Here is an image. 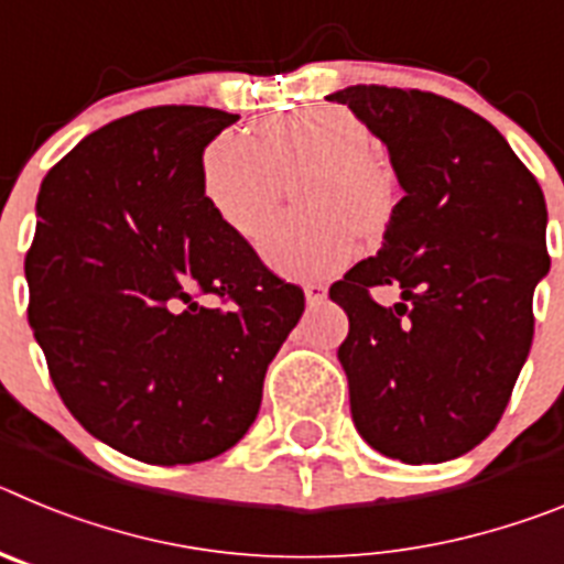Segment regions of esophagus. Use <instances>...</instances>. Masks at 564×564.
I'll list each match as a JSON object with an SVG mask.
<instances>
[{
	"mask_svg": "<svg viewBox=\"0 0 564 564\" xmlns=\"http://www.w3.org/2000/svg\"><path fill=\"white\" fill-rule=\"evenodd\" d=\"M305 296L311 305H316V302H322L327 296V288L322 282H305Z\"/></svg>",
	"mask_w": 564,
	"mask_h": 564,
	"instance_id": "obj_1",
	"label": "esophagus"
}]
</instances>
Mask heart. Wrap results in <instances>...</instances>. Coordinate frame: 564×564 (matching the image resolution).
I'll return each mask as SVG.
<instances>
[{"label": "heart", "instance_id": "b5f03b06", "mask_svg": "<svg viewBox=\"0 0 564 564\" xmlns=\"http://www.w3.org/2000/svg\"><path fill=\"white\" fill-rule=\"evenodd\" d=\"M376 134L341 107L271 115L253 138L223 132L203 152V194L239 237H253L279 203L282 183L302 181V214L273 220L259 251L291 276H330L356 253V234L376 242L398 212L395 169L376 152Z\"/></svg>", "mask_w": 564, "mask_h": 564}]
</instances>
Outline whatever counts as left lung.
I'll list each match as a JSON object with an SVG mask.
<instances>
[{"instance_id":"1","label":"left lung","mask_w":564,"mask_h":564,"mask_svg":"<svg viewBox=\"0 0 564 564\" xmlns=\"http://www.w3.org/2000/svg\"><path fill=\"white\" fill-rule=\"evenodd\" d=\"M387 143L403 197L378 257L333 282L356 430L421 466L471 452L500 423L551 268L545 197L486 118L449 98L356 84L333 93ZM402 288L395 308L369 291Z\"/></svg>"}]
</instances>
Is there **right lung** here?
Instances as JSON below:
<instances>
[{
  "label": "right lung",
  "instance_id": "right-lung-1",
  "mask_svg": "<svg viewBox=\"0 0 564 564\" xmlns=\"http://www.w3.org/2000/svg\"><path fill=\"white\" fill-rule=\"evenodd\" d=\"M237 118L141 109L87 134L39 192L28 322L53 387L89 435L152 466L246 435L305 311L203 194V149Z\"/></svg>",
  "mask_w": 564,
  "mask_h": 564
}]
</instances>
